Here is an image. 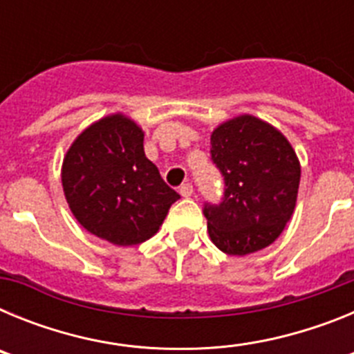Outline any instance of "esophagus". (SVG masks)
<instances>
[{"label":"esophagus","mask_w":354,"mask_h":354,"mask_svg":"<svg viewBox=\"0 0 354 354\" xmlns=\"http://www.w3.org/2000/svg\"><path fill=\"white\" fill-rule=\"evenodd\" d=\"M179 193L184 196V198H187V196L193 195V186L189 183H184L183 186L179 187Z\"/></svg>","instance_id":"1"}]
</instances>
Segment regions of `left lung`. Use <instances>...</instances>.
Returning <instances> with one entry per match:
<instances>
[{"mask_svg": "<svg viewBox=\"0 0 354 354\" xmlns=\"http://www.w3.org/2000/svg\"><path fill=\"white\" fill-rule=\"evenodd\" d=\"M211 159L225 180L223 200L205 204L209 237L227 255L270 246L298 198V156L277 127L253 115L223 122L211 134Z\"/></svg>", "mask_w": 354, "mask_h": 354, "instance_id": "left-lung-1", "label": "left lung"}]
</instances>
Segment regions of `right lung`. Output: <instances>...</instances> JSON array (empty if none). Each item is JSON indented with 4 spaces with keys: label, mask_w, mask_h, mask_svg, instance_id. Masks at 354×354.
I'll use <instances>...</instances> for the list:
<instances>
[{
    "label": "right lung",
    "mask_w": 354,
    "mask_h": 354,
    "mask_svg": "<svg viewBox=\"0 0 354 354\" xmlns=\"http://www.w3.org/2000/svg\"><path fill=\"white\" fill-rule=\"evenodd\" d=\"M62 186L74 218L117 246L150 239L180 198L147 159L142 127L122 113L93 122L72 142Z\"/></svg>",
    "instance_id": "right-lung-1"
}]
</instances>
